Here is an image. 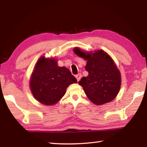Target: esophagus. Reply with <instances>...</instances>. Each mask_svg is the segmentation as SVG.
Listing matches in <instances>:
<instances>
[{"instance_id":"1","label":"esophagus","mask_w":147,"mask_h":147,"mask_svg":"<svg viewBox=\"0 0 147 147\" xmlns=\"http://www.w3.org/2000/svg\"><path fill=\"white\" fill-rule=\"evenodd\" d=\"M75 77L76 78V79H77V80H78V82L81 79V78H82V74H76V75L75 76Z\"/></svg>"}]
</instances>
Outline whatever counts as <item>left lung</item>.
<instances>
[{"label": "left lung", "instance_id": "left-lung-1", "mask_svg": "<svg viewBox=\"0 0 147 147\" xmlns=\"http://www.w3.org/2000/svg\"><path fill=\"white\" fill-rule=\"evenodd\" d=\"M74 52L88 61L85 68L88 76L82 78L78 84L88 98L96 105L113 100L120 90L121 78L120 71L111 57L102 50L86 54L75 48Z\"/></svg>", "mask_w": 147, "mask_h": 147}]
</instances>
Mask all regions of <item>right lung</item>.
<instances>
[{"label": "right lung", "instance_id": "right-lung-1", "mask_svg": "<svg viewBox=\"0 0 147 147\" xmlns=\"http://www.w3.org/2000/svg\"><path fill=\"white\" fill-rule=\"evenodd\" d=\"M74 83H77L76 79L67 68L59 67L55 58L41 56L32 74L30 88L37 100L51 106L58 102Z\"/></svg>", "mask_w": 147, "mask_h": 147}]
</instances>
